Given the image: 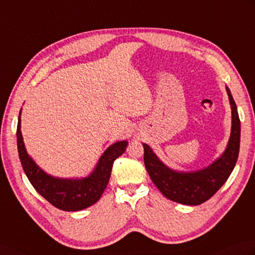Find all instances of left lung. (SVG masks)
I'll return each instance as SVG.
<instances>
[{"label":"left lung","mask_w":255,"mask_h":255,"mask_svg":"<svg viewBox=\"0 0 255 255\" xmlns=\"http://www.w3.org/2000/svg\"><path fill=\"white\" fill-rule=\"evenodd\" d=\"M226 91L232 108V131L226 149L209 166L193 171L176 170L165 165L146 143L142 144L144 165L152 181L164 197L174 202L186 205L205 202L226 182L235 168L240 146V120L228 87Z\"/></svg>","instance_id":"left-lung-1"}]
</instances>
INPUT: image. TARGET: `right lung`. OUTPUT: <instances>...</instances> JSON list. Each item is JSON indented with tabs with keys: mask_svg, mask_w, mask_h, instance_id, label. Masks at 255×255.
Wrapping results in <instances>:
<instances>
[{
	"mask_svg": "<svg viewBox=\"0 0 255 255\" xmlns=\"http://www.w3.org/2000/svg\"><path fill=\"white\" fill-rule=\"evenodd\" d=\"M20 115L21 110L17 124V149L22 169L37 192L55 208L67 212L84 210L97 203L108 186L114 161L126 151L128 141H117L110 145L87 177H54L45 173L28 154L20 130Z\"/></svg>",
	"mask_w": 255,
	"mask_h": 255,
	"instance_id": "1",
	"label": "right lung"
}]
</instances>
